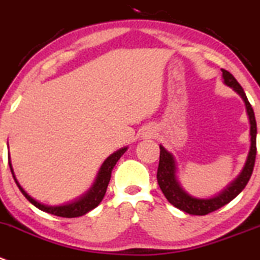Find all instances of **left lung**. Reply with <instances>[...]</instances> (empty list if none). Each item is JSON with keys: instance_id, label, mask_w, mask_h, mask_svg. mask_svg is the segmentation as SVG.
<instances>
[{"instance_id": "left-lung-1", "label": "left lung", "mask_w": 260, "mask_h": 260, "mask_svg": "<svg viewBox=\"0 0 260 260\" xmlns=\"http://www.w3.org/2000/svg\"><path fill=\"white\" fill-rule=\"evenodd\" d=\"M222 76H223L224 84L231 86L235 91L239 93L240 97L244 100L246 106V112H248L249 120H250V152H249L245 167H244L243 172L240 174V176L229 187H226L221 194L217 195V197L211 198V199H198V198H192L187 192H185V190H182L179 181H177L176 165H175V159L172 157V154L167 152L163 147H159V165H158L157 171L158 185H159L160 190L165 194L166 199L169 200L172 206L186 212L189 214H194V216H206V214L212 213V212L217 211L221 207L226 206L227 203L235 199L240 192L243 191L244 187L249 182L251 174H253L254 165H255L256 121L255 116H254L253 107L249 103L244 89L237 83L234 75L230 74L227 70L222 69Z\"/></svg>"}]
</instances>
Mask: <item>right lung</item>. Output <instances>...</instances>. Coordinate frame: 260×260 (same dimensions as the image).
Wrapping results in <instances>:
<instances>
[{
  "mask_svg": "<svg viewBox=\"0 0 260 260\" xmlns=\"http://www.w3.org/2000/svg\"><path fill=\"white\" fill-rule=\"evenodd\" d=\"M126 149H127V148H122V149L117 150V152L111 154L110 157L103 162L102 167H101L100 172H98L97 179H95L94 185L91 186V189L89 190L83 198H80V199L76 200V202L70 203V204H66V206H58V207L44 206V204H42V203L37 202L36 199H33L30 195L26 194L25 190L20 186V184L17 182L16 177H15L14 171H12L11 162H10V158H9V165H10V170H11L12 177H14L17 187L20 189V191L23 192L24 197H25L26 199L33 204V206H36L37 208L41 209V211L53 214V216L63 217V218H75V217L84 216V214L88 213L89 211L94 209L95 207L102 202L103 197H105L106 194V190H107L108 182H110L111 180V172H112L113 167H115V165L117 163V160L120 159L121 155L126 152Z\"/></svg>",
  "mask_w": 260,
  "mask_h": 260,
  "instance_id": "right-lung-1",
  "label": "right lung"
}]
</instances>
